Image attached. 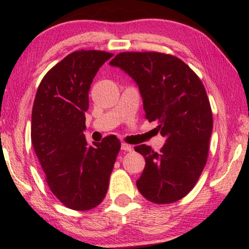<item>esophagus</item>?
<instances>
[{
    "label": "esophagus",
    "mask_w": 249,
    "mask_h": 249,
    "mask_svg": "<svg viewBox=\"0 0 249 249\" xmlns=\"http://www.w3.org/2000/svg\"><path fill=\"white\" fill-rule=\"evenodd\" d=\"M121 149H122V151H124V152H131L134 148H132V146H130V145L121 144Z\"/></svg>",
    "instance_id": "34e87169"
}]
</instances>
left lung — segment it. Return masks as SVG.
<instances>
[{
    "mask_svg": "<svg viewBox=\"0 0 249 249\" xmlns=\"http://www.w3.org/2000/svg\"><path fill=\"white\" fill-rule=\"evenodd\" d=\"M132 78L142 98L145 118L159 121L165 137L159 153L136 146L145 169L136 181L139 193L156 204L185 197L206 164L213 118L205 88L178 57L158 52H124L110 62Z\"/></svg>",
    "mask_w": 249,
    "mask_h": 249,
    "instance_id": "obj_1",
    "label": "left lung"
}]
</instances>
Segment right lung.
<instances>
[{"instance_id": "obj_1", "label": "right lung", "mask_w": 249, "mask_h": 249, "mask_svg": "<svg viewBox=\"0 0 249 249\" xmlns=\"http://www.w3.org/2000/svg\"><path fill=\"white\" fill-rule=\"evenodd\" d=\"M113 54L77 51L40 81L32 113V142L51 192L67 207L88 211L104 199L121 142L87 144L85 112L97 71Z\"/></svg>"}]
</instances>
